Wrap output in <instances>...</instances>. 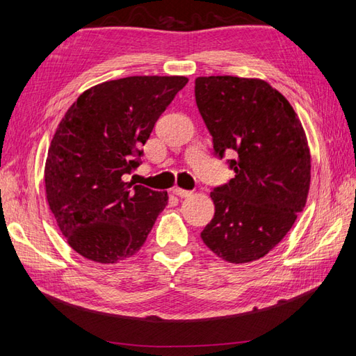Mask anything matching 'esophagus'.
<instances>
[{"instance_id":"1","label":"esophagus","mask_w":356,"mask_h":356,"mask_svg":"<svg viewBox=\"0 0 356 356\" xmlns=\"http://www.w3.org/2000/svg\"><path fill=\"white\" fill-rule=\"evenodd\" d=\"M172 194H176L177 197H190V195H191L193 193L188 191V190H182V188H174Z\"/></svg>"}]
</instances>
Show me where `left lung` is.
I'll list each match as a JSON object with an SVG mask.
<instances>
[{
    "label": "left lung",
    "mask_w": 356,
    "mask_h": 356,
    "mask_svg": "<svg viewBox=\"0 0 356 356\" xmlns=\"http://www.w3.org/2000/svg\"><path fill=\"white\" fill-rule=\"evenodd\" d=\"M194 93L214 153H237L229 161L236 176L211 193L216 213L200 237L229 263L259 260L283 240L306 205L311 153L303 125L266 81L200 76Z\"/></svg>",
    "instance_id": "left-lung-1"
}]
</instances>
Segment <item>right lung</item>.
Wrapping results in <instances>:
<instances>
[{"label": "right lung", "instance_id": "1", "mask_svg": "<svg viewBox=\"0 0 356 356\" xmlns=\"http://www.w3.org/2000/svg\"><path fill=\"white\" fill-rule=\"evenodd\" d=\"M185 76H128L86 90L53 136L44 168L50 211L69 245L86 259L113 264L145 243L166 191L125 182L140 147Z\"/></svg>", "mask_w": 356, "mask_h": 356}]
</instances>
